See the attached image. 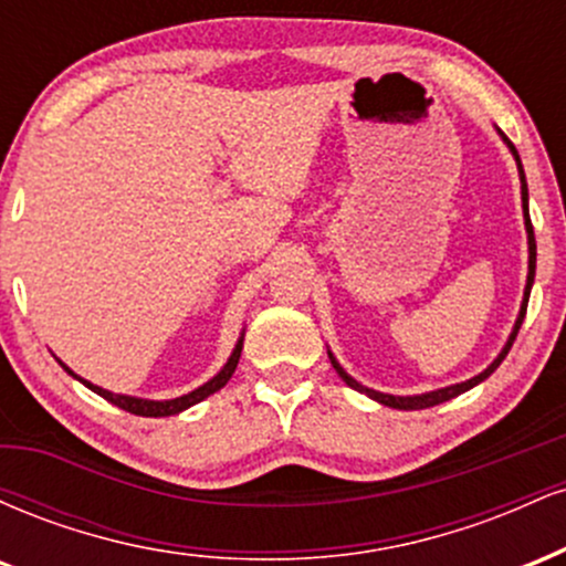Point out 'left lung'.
<instances>
[{
  "label": "left lung",
  "instance_id": "8db88e82",
  "mask_svg": "<svg viewBox=\"0 0 566 566\" xmlns=\"http://www.w3.org/2000/svg\"><path fill=\"white\" fill-rule=\"evenodd\" d=\"M500 135H503V133H500ZM503 140L509 143V148H511L513 159H516V167H518V178H522V207H524V226H527V244H530V274H527V287H524V301H522V308H518L516 324H513V333H511V337H509V343H505L503 350H500V354H497V359L492 361V365L486 367L484 373H479L476 378H471V380H465V382H454V386L439 388V391L418 394V396H394V394H380V391H373V388L361 386V382H356L354 378H350V375L346 373V369H343L340 365H337V359H335V356L329 354V350H327V354H329V361H333V367H335V373L340 375V378L346 380V386L354 388V391H359V394H367L369 399L380 401V405H386V407H394V409H426V407H437V405H441V401H450V399H454V396L465 394V391H469V388L479 386V382L490 378V375L495 373V369L500 367V361H503L505 356H509V350H511V346H513V340H516V335H518V327H522V322H524V314H527L530 290H532V282H535V261H537V247H535V231H532V220H530V207H527V197H530V193H527V178H524V170H522V159H518V151H516V146H513V143H511L509 138H505V135H503Z\"/></svg>",
  "mask_w": 566,
  "mask_h": 566
}]
</instances>
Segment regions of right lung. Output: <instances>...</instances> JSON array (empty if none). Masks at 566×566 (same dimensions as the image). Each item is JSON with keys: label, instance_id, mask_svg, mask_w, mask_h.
I'll return each instance as SVG.
<instances>
[{"label": "right lung", "instance_id": "right-lung-1", "mask_svg": "<svg viewBox=\"0 0 566 566\" xmlns=\"http://www.w3.org/2000/svg\"><path fill=\"white\" fill-rule=\"evenodd\" d=\"M242 340H244V335L239 337L237 340V348L231 350V356H229V361H226L223 365V369H220V373L216 375V378L212 380H207L205 386H199L197 391H191V394H184V396H178V399H165V401H154V399H138V396H125V394H112V391H106V388H101V386H93V382L90 380H82L80 375H74L71 373V369L63 365L61 359V367L66 369L69 375H74L76 380H82L84 386L90 388V391H95L97 396H103V399L106 401H112V405H116L119 409H125V412H133V415H140V418H167V415H178V412H184V409H188V407H193V405H199L201 399H207V396L210 394H216V391H220V388L226 386V382L231 380V375H233V369H237V365H239V356H242Z\"/></svg>", "mask_w": 566, "mask_h": 566}]
</instances>
